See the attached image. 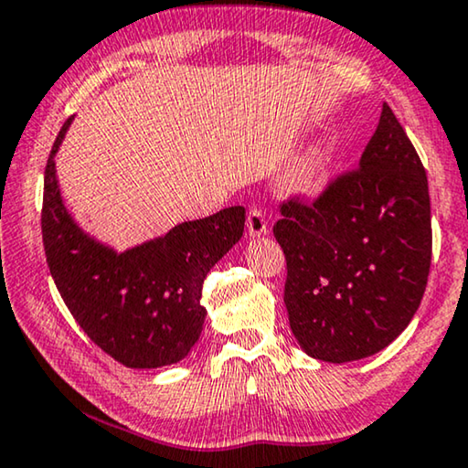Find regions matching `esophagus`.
I'll return each mask as SVG.
<instances>
[{
  "label": "esophagus",
  "instance_id": "obj_1",
  "mask_svg": "<svg viewBox=\"0 0 468 468\" xmlns=\"http://www.w3.org/2000/svg\"><path fill=\"white\" fill-rule=\"evenodd\" d=\"M246 225H248V233L254 237L269 233V222H267V218H264V212L261 210V207H250Z\"/></svg>",
  "mask_w": 468,
  "mask_h": 468
}]
</instances>
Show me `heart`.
I'll return each instance as SVG.
<instances>
[{"mask_svg":"<svg viewBox=\"0 0 468 468\" xmlns=\"http://www.w3.org/2000/svg\"><path fill=\"white\" fill-rule=\"evenodd\" d=\"M315 172H317V157H311L309 162L303 165V170H301V180H303V183L309 185L311 180H313V176H315Z\"/></svg>","mask_w":468,"mask_h":468,"instance_id":"heart-1","label":"heart"}]
</instances>
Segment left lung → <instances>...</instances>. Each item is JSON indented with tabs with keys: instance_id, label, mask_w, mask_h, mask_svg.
<instances>
[{
	"instance_id": "1",
	"label": "left lung",
	"mask_w": 468,
	"mask_h": 468,
	"mask_svg": "<svg viewBox=\"0 0 468 468\" xmlns=\"http://www.w3.org/2000/svg\"><path fill=\"white\" fill-rule=\"evenodd\" d=\"M279 212L283 303L304 353L345 364L393 343L420 306L433 231L427 172L388 104L355 170Z\"/></svg>"
}]
</instances>
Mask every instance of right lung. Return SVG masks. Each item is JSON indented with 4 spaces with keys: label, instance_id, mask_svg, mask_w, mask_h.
<instances>
[{
    "label": "right lung",
    "instance_id": "1",
    "mask_svg": "<svg viewBox=\"0 0 468 468\" xmlns=\"http://www.w3.org/2000/svg\"><path fill=\"white\" fill-rule=\"evenodd\" d=\"M69 123L48 157L41 206V237L56 288L90 340L122 366L178 364L204 327V279L241 239L246 207L183 222L117 254L83 233L62 204L54 155Z\"/></svg>",
    "mask_w": 468,
    "mask_h": 468
}]
</instances>
